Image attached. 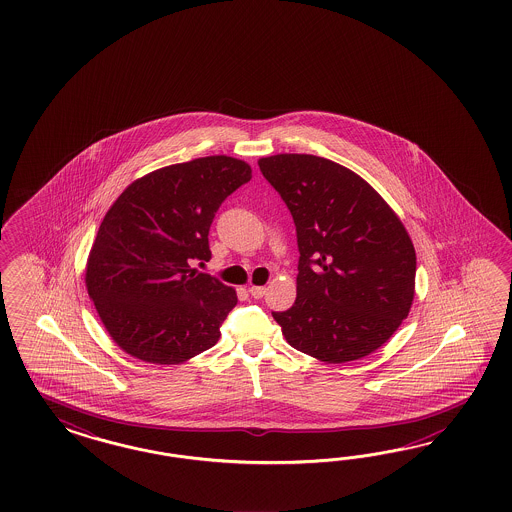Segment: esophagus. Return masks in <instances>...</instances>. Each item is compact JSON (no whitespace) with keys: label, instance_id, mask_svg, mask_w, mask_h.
<instances>
[{"label":"esophagus","instance_id":"esophagus-1","mask_svg":"<svg viewBox=\"0 0 512 512\" xmlns=\"http://www.w3.org/2000/svg\"><path fill=\"white\" fill-rule=\"evenodd\" d=\"M264 293H266L264 285H251L249 287V295L253 296V298H263Z\"/></svg>","mask_w":512,"mask_h":512}]
</instances>
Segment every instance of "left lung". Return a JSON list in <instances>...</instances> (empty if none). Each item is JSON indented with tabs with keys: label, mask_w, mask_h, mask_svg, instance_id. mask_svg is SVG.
Returning <instances> with one entry per match:
<instances>
[{
	"label": "left lung",
	"mask_w": 512,
	"mask_h": 512,
	"mask_svg": "<svg viewBox=\"0 0 512 512\" xmlns=\"http://www.w3.org/2000/svg\"><path fill=\"white\" fill-rule=\"evenodd\" d=\"M259 167L295 219L296 300L274 311L287 343L325 364L368 357L409 315L417 255L402 219L357 172L278 154Z\"/></svg>",
	"instance_id": "1"
}]
</instances>
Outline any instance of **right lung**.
Returning <instances> with one entry per match:
<instances>
[{"label": "right lung", "mask_w": 512, "mask_h": 512, "mask_svg": "<svg viewBox=\"0 0 512 512\" xmlns=\"http://www.w3.org/2000/svg\"><path fill=\"white\" fill-rule=\"evenodd\" d=\"M251 180L246 161L208 155L148 172L110 206L86 263V289L112 341L150 364H184L216 345L233 287L201 274L217 208Z\"/></svg>", "instance_id": "right-lung-1"}]
</instances>
